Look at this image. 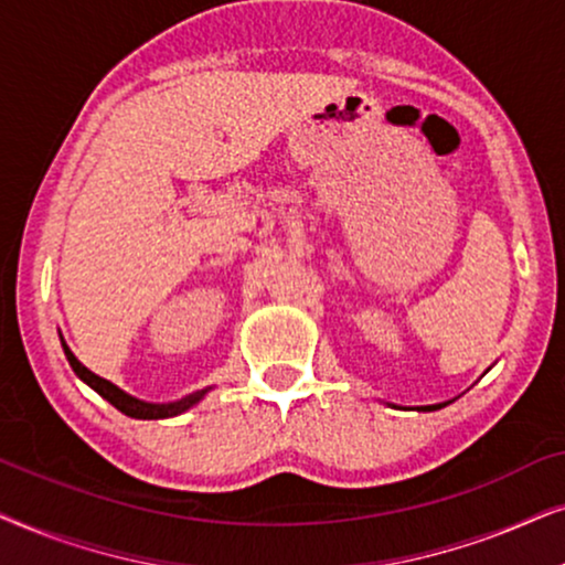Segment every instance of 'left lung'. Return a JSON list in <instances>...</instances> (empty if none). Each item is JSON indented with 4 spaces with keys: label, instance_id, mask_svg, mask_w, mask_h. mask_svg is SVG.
<instances>
[{
    "label": "left lung",
    "instance_id": "8db88e82",
    "mask_svg": "<svg viewBox=\"0 0 565 565\" xmlns=\"http://www.w3.org/2000/svg\"><path fill=\"white\" fill-rule=\"evenodd\" d=\"M436 408H441V405H426L424 411H436Z\"/></svg>",
    "mask_w": 565,
    "mask_h": 565
}]
</instances>
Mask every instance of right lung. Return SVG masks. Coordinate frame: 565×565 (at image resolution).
Returning <instances> with one entry per match:
<instances>
[{
	"label": "right lung",
	"instance_id": "obj_1",
	"mask_svg": "<svg viewBox=\"0 0 565 565\" xmlns=\"http://www.w3.org/2000/svg\"><path fill=\"white\" fill-rule=\"evenodd\" d=\"M62 345H64L66 359H70L72 370L77 372V377H79V380H85L87 385L93 387L97 395H103L105 401H108L110 405H116V408H118L120 413H126V416H131V418H170V416H178V413L188 411V408H191L193 403H199L201 397H204V390H201V393H193V395L183 397V401L170 403V405H152V403L137 401V397L126 395L124 390H118L116 385H113V382L103 380V377H97V374L89 372L85 364H79L77 356H74V353L70 351V345H66L64 341H62Z\"/></svg>",
	"mask_w": 565,
	"mask_h": 565
}]
</instances>
